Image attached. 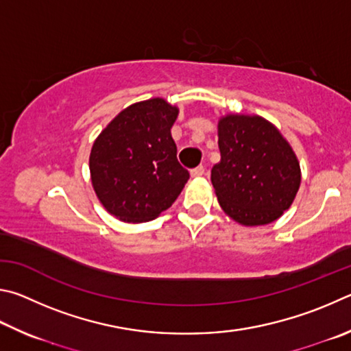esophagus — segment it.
<instances>
[{
	"label": "esophagus",
	"mask_w": 351,
	"mask_h": 351,
	"mask_svg": "<svg viewBox=\"0 0 351 351\" xmlns=\"http://www.w3.org/2000/svg\"><path fill=\"white\" fill-rule=\"evenodd\" d=\"M205 174V168L204 166H195V168H193L191 169V176L193 177H200V176H204Z\"/></svg>",
	"instance_id": "obj_1"
}]
</instances>
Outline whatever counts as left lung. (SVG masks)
<instances>
[{"label":"left lung","instance_id":"8db88e82","mask_svg":"<svg viewBox=\"0 0 351 351\" xmlns=\"http://www.w3.org/2000/svg\"><path fill=\"white\" fill-rule=\"evenodd\" d=\"M219 149L211 182L232 220L245 226L267 225L291 206L300 186V166L274 125L259 115L222 117Z\"/></svg>","mask_w":351,"mask_h":351}]
</instances>
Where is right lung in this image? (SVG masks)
I'll list each match as a JSON object with an SVG mask.
<instances>
[{"instance_id":"obj_1","label":"right lung","mask_w":351,"mask_h":351,"mask_svg":"<svg viewBox=\"0 0 351 351\" xmlns=\"http://www.w3.org/2000/svg\"><path fill=\"white\" fill-rule=\"evenodd\" d=\"M179 109L163 100L134 103L103 129L89 157L101 205L128 223L156 219L174 204L189 179L177 160L171 128Z\"/></svg>"}]
</instances>
